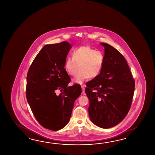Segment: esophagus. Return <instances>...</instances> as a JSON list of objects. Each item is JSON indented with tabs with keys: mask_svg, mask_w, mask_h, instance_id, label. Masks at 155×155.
<instances>
[{
	"mask_svg": "<svg viewBox=\"0 0 155 155\" xmlns=\"http://www.w3.org/2000/svg\"><path fill=\"white\" fill-rule=\"evenodd\" d=\"M81 88H82V94L83 95H85V85L81 86Z\"/></svg>",
	"mask_w": 155,
	"mask_h": 155,
	"instance_id": "obj_1",
	"label": "esophagus"
}]
</instances>
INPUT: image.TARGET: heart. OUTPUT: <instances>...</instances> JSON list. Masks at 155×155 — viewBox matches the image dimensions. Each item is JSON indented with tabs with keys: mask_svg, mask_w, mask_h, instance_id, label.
<instances>
[{
	"mask_svg": "<svg viewBox=\"0 0 155 155\" xmlns=\"http://www.w3.org/2000/svg\"><path fill=\"white\" fill-rule=\"evenodd\" d=\"M105 56L102 51L88 46L79 47L72 53V58H66L65 69L75 83L81 84L87 78L94 79L99 75L104 65Z\"/></svg>",
	"mask_w": 155,
	"mask_h": 155,
	"instance_id": "obj_1",
	"label": "heart"
}]
</instances>
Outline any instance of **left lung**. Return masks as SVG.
Returning a JSON list of instances; mask_svg holds the SVG:
<instances>
[{"label":"left lung","mask_w":155,"mask_h":155,"mask_svg":"<svg viewBox=\"0 0 155 155\" xmlns=\"http://www.w3.org/2000/svg\"><path fill=\"white\" fill-rule=\"evenodd\" d=\"M100 74L87 82L85 93L90 102L89 116L95 125L109 129L121 122L131 106L135 81L122 54L108 44Z\"/></svg>","instance_id":"1"}]
</instances>
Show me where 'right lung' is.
<instances>
[{
	"instance_id": "obj_1",
	"label": "right lung",
	"mask_w": 155,
	"mask_h": 155,
	"mask_svg": "<svg viewBox=\"0 0 155 155\" xmlns=\"http://www.w3.org/2000/svg\"><path fill=\"white\" fill-rule=\"evenodd\" d=\"M66 41L45 45L30 65L26 76L27 101L36 120L45 129L58 131L69 122L81 86H68L70 78L65 67L71 48ZM62 91L56 94V89Z\"/></svg>"
}]
</instances>
